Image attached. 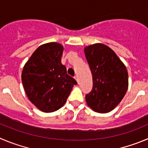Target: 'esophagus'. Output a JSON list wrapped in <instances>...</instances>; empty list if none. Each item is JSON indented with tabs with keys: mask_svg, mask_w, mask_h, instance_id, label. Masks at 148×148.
<instances>
[{
	"mask_svg": "<svg viewBox=\"0 0 148 148\" xmlns=\"http://www.w3.org/2000/svg\"><path fill=\"white\" fill-rule=\"evenodd\" d=\"M74 79H75V80L77 82V83H79V79H78V77H77V76H75V77H74Z\"/></svg>",
	"mask_w": 148,
	"mask_h": 148,
	"instance_id": "obj_1",
	"label": "esophagus"
}]
</instances>
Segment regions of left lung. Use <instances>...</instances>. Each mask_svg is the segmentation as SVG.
I'll return each instance as SVG.
<instances>
[{"label": "left lung", "mask_w": 148, "mask_h": 148, "mask_svg": "<svg viewBox=\"0 0 148 148\" xmlns=\"http://www.w3.org/2000/svg\"><path fill=\"white\" fill-rule=\"evenodd\" d=\"M84 52L93 76V89L85 96L87 104L96 112H110L128 90L126 67L115 52L103 44L85 47Z\"/></svg>", "instance_id": "left-lung-1"}]
</instances>
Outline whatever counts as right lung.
<instances>
[{
  "instance_id": "add662e5",
  "label": "right lung",
  "mask_w": 148,
  "mask_h": 148,
  "mask_svg": "<svg viewBox=\"0 0 148 148\" xmlns=\"http://www.w3.org/2000/svg\"><path fill=\"white\" fill-rule=\"evenodd\" d=\"M63 47L49 42L38 47L23 67L22 82L29 100L44 112H52L66 102L77 82L61 63Z\"/></svg>"
}]
</instances>
